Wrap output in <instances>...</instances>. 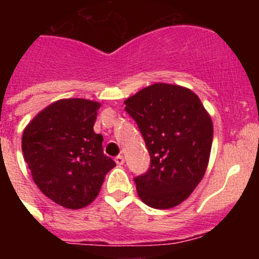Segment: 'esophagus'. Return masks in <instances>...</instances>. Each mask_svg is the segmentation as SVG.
<instances>
[{
    "instance_id": "34e87169",
    "label": "esophagus",
    "mask_w": 259,
    "mask_h": 259,
    "mask_svg": "<svg viewBox=\"0 0 259 259\" xmlns=\"http://www.w3.org/2000/svg\"><path fill=\"white\" fill-rule=\"evenodd\" d=\"M124 161H125V159L122 155H117L116 158H115V163H116L117 165H122V164H124Z\"/></svg>"
}]
</instances>
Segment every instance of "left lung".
Segmentation results:
<instances>
[{
    "instance_id": "left-lung-1",
    "label": "left lung",
    "mask_w": 259,
    "mask_h": 259,
    "mask_svg": "<svg viewBox=\"0 0 259 259\" xmlns=\"http://www.w3.org/2000/svg\"><path fill=\"white\" fill-rule=\"evenodd\" d=\"M150 155L145 174L135 177L139 198L155 209L179 205L197 188L209 161L213 122L192 90L153 83L124 101Z\"/></svg>"
}]
</instances>
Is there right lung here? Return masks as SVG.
Masks as SVG:
<instances>
[{"label": "right lung", "mask_w": 259, "mask_h": 259, "mask_svg": "<svg viewBox=\"0 0 259 259\" xmlns=\"http://www.w3.org/2000/svg\"><path fill=\"white\" fill-rule=\"evenodd\" d=\"M100 104L62 99L40 111L22 134V153L38 189L56 204L80 209L101 189L115 161L94 124Z\"/></svg>", "instance_id": "add662e5"}]
</instances>
